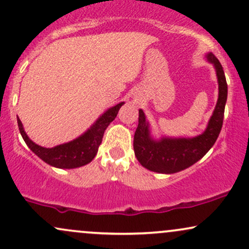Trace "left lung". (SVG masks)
Here are the masks:
<instances>
[{
	"mask_svg": "<svg viewBox=\"0 0 249 249\" xmlns=\"http://www.w3.org/2000/svg\"><path fill=\"white\" fill-rule=\"evenodd\" d=\"M207 59L215 68L219 83V98L204 133L194 138H161L160 141H154L150 134L146 117L142 110H139L133 150L142 166L147 170L166 174L185 170L200 160L218 139L224 122L227 83L219 59L213 53H208Z\"/></svg>",
	"mask_w": 249,
	"mask_h": 249,
	"instance_id": "left-lung-1",
	"label": "left lung"
}]
</instances>
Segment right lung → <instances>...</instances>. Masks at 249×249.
Here are the masks:
<instances>
[{
  "label": "right lung",
  "mask_w": 249,
  "mask_h": 249,
  "mask_svg": "<svg viewBox=\"0 0 249 249\" xmlns=\"http://www.w3.org/2000/svg\"><path fill=\"white\" fill-rule=\"evenodd\" d=\"M124 103H119L113 107L108 108L107 112L97 119L84 134L76 138L75 141L57 145L55 147L47 148L37 145L24 132L23 125L19 119H17L19 132L23 137L25 144L36 154L37 157L45 161L47 164L58 168H76L84 166L92 160L98 152V147L103 141L105 130L111 122L117 117L119 108Z\"/></svg>",
  "instance_id": "obj_1"
}]
</instances>
